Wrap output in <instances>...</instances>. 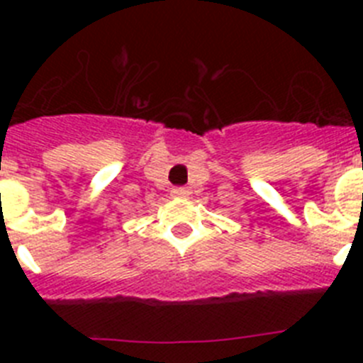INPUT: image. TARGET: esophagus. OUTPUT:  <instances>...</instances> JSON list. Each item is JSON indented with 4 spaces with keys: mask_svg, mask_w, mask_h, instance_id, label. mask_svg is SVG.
I'll use <instances>...</instances> for the list:
<instances>
[{
    "mask_svg": "<svg viewBox=\"0 0 363 363\" xmlns=\"http://www.w3.org/2000/svg\"><path fill=\"white\" fill-rule=\"evenodd\" d=\"M171 194L174 198H187L189 194H191V191H189L187 187H174L171 191Z\"/></svg>",
    "mask_w": 363,
    "mask_h": 363,
    "instance_id": "34e87169",
    "label": "esophagus"
}]
</instances>
